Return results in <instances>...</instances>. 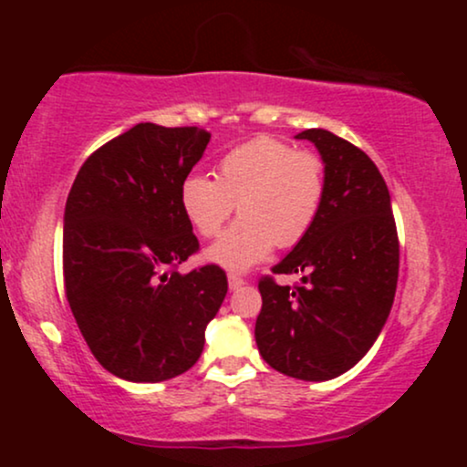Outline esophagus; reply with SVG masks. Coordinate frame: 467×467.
<instances>
[{"mask_svg": "<svg viewBox=\"0 0 467 467\" xmlns=\"http://www.w3.org/2000/svg\"><path fill=\"white\" fill-rule=\"evenodd\" d=\"M244 278L241 276H237V275H228V285H230V289H239L241 285H244Z\"/></svg>", "mask_w": 467, "mask_h": 467, "instance_id": "obj_1", "label": "esophagus"}]
</instances>
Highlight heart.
<instances>
[{
  "mask_svg": "<svg viewBox=\"0 0 467 467\" xmlns=\"http://www.w3.org/2000/svg\"><path fill=\"white\" fill-rule=\"evenodd\" d=\"M325 197V162L276 138H254L219 160L215 178L191 173L182 180L180 206L197 234L215 237L233 215L241 219L206 259L228 270H248L275 244L292 248L312 228Z\"/></svg>",
  "mask_w": 467,
  "mask_h": 467,
  "instance_id": "obj_1",
  "label": "heart"
}]
</instances>
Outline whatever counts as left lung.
I'll use <instances>...</instances> for the list:
<instances>
[{
	"mask_svg": "<svg viewBox=\"0 0 467 467\" xmlns=\"http://www.w3.org/2000/svg\"><path fill=\"white\" fill-rule=\"evenodd\" d=\"M325 162V197L312 228L275 275L259 281L254 337L264 360L289 378L325 382L367 356L393 307L400 241L382 173L362 149L327 130H307Z\"/></svg>",
	"mask_w": 467,
	"mask_h": 467,
	"instance_id": "1",
	"label": "left lung"
}]
</instances>
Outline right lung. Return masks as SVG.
<instances>
[{"label": "right lung", "mask_w": 467, "mask_h": 467, "mask_svg": "<svg viewBox=\"0 0 467 467\" xmlns=\"http://www.w3.org/2000/svg\"><path fill=\"white\" fill-rule=\"evenodd\" d=\"M211 133L140 122L80 166L63 217L66 296L89 351L116 378L164 382L200 360L226 272L175 267L200 250L182 180Z\"/></svg>", "instance_id": "add662e5"}]
</instances>
